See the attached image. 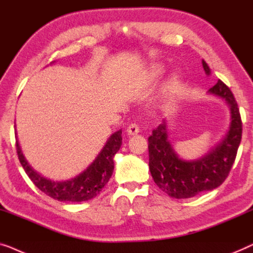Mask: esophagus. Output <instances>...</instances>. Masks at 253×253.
Returning a JSON list of instances; mask_svg holds the SVG:
<instances>
[{"instance_id":"34e87169","label":"esophagus","mask_w":253,"mask_h":253,"mask_svg":"<svg viewBox=\"0 0 253 253\" xmlns=\"http://www.w3.org/2000/svg\"><path fill=\"white\" fill-rule=\"evenodd\" d=\"M138 131H140V127H138L137 124H135V123L130 124V125L127 128L128 135H135V134H137Z\"/></svg>"}]
</instances>
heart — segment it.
I'll use <instances>...</instances> for the list:
<instances>
[{
	"mask_svg": "<svg viewBox=\"0 0 253 253\" xmlns=\"http://www.w3.org/2000/svg\"><path fill=\"white\" fill-rule=\"evenodd\" d=\"M163 72H164L163 67L157 65V66H155L154 69L151 70V77L155 78V79H156V78L161 77L162 74H163ZM177 84H179V76H177V74H173V76L169 79L167 86H169V88H173V87H175Z\"/></svg>",
	"mask_w": 253,
	"mask_h": 253,
	"instance_id": "1",
	"label": "heart"
}]
</instances>
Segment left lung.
<instances>
[{
    "label": "left lung",
    "instance_id": "obj_1",
    "mask_svg": "<svg viewBox=\"0 0 253 253\" xmlns=\"http://www.w3.org/2000/svg\"><path fill=\"white\" fill-rule=\"evenodd\" d=\"M203 67L205 73L210 74L204 60ZM209 91L226 99L230 106L232 123L221 143L215 145L208 155L193 162L177 157L167 140L165 120L152 130L148 138L150 173L156 184L170 197L190 198L215 189L228 176L236 158L242 138V120L236 99L229 87L221 80H218Z\"/></svg>",
    "mask_w": 253,
    "mask_h": 253
}]
</instances>
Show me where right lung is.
I'll use <instances>...</instances> for the list:
<instances>
[{
    "instance_id": "obj_1",
    "label": "right lung",
    "mask_w": 253,
    "mask_h": 253,
    "mask_svg": "<svg viewBox=\"0 0 253 253\" xmlns=\"http://www.w3.org/2000/svg\"><path fill=\"white\" fill-rule=\"evenodd\" d=\"M122 130H118L110 136L104 148L87 169L73 179L60 182L49 180L35 172L23 156L18 141H16V149L21 166L39 189L59 202L76 203L89 201L96 197L109 182L115 169L113 157L122 147Z\"/></svg>"
}]
</instances>
